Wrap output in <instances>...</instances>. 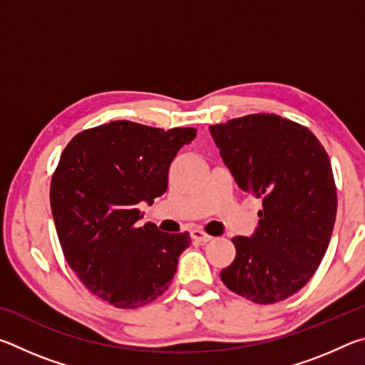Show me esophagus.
I'll list each match as a JSON object with an SVG mask.
<instances>
[{
    "label": "esophagus",
    "instance_id": "esophagus-1",
    "mask_svg": "<svg viewBox=\"0 0 365 365\" xmlns=\"http://www.w3.org/2000/svg\"><path fill=\"white\" fill-rule=\"evenodd\" d=\"M191 238H193L195 242H200V243H207V242H211V240H212L211 235H207L206 232H202V230H191Z\"/></svg>",
    "mask_w": 365,
    "mask_h": 365
}]
</instances>
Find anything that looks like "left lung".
<instances>
[{
    "mask_svg": "<svg viewBox=\"0 0 365 365\" xmlns=\"http://www.w3.org/2000/svg\"><path fill=\"white\" fill-rule=\"evenodd\" d=\"M220 156L262 209L255 235L235 237L224 285L257 304H274L311 280L329 248L336 185L325 148L307 127L277 114H250L209 127Z\"/></svg>",
    "mask_w": 365,
    "mask_h": 365,
    "instance_id": "obj_1",
    "label": "left lung"
}]
</instances>
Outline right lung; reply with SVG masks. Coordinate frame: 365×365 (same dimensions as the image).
Segmentation results:
<instances>
[{
	"label": "right lung",
	"mask_w": 365,
	"mask_h": 365,
	"mask_svg": "<svg viewBox=\"0 0 365 365\" xmlns=\"http://www.w3.org/2000/svg\"><path fill=\"white\" fill-rule=\"evenodd\" d=\"M196 128L114 120L77 133L51 177L49 201L69 267L98 298L135 309L169 288L190 233L140 225V202L168 190L170 163Z\"/></svg>",
	"instance_id": "right-lung-1"
}]
</instances>
